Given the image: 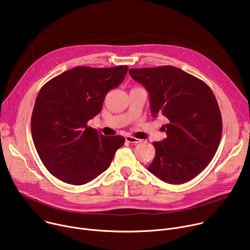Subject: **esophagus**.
<instances>
[{
	"label": "esophagus",
	"mask_w": 250,
	"mask_h": 250,
	"mask_svg": "<svg viewBox=\"0 0 250 250\" xmlns=\"http://www.w3.org/2000/svg\"><path fill=\"white\" fill-rule=\"evenodd\" d=\"M125 140H126L127 142H129V144H134V145H136V144H139V142L141 141V139L135 138V137H133V136H130V135H127V136H125Z\"/></svg>",
	"instance_id": "esophagus-1"
}]
</instances>
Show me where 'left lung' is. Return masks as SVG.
Here are the masks:
<instances>
[{"label":"left lung","instance_id":"left-lung-1","mask_svg":"<svg viewBox=\"0 0 250 250\" xmlns=\"http://www.w3.org/2000/svg\"><path fill=\"white\" fill-rule=\"evenodd\" d=\"M150 98L151 115H162L167 138L154 141L148 171L169 184H183L200 174L215 156L223 132L217 99L201 79L170 65L129 69Z\"/></svg>","mask_w":250,"mask_h":250}]
</instances>
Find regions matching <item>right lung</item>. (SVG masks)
I'll use <instances>...</instances> for the list:
<instances>
[{
    "label": "right lung",
    "mask_w": 250,
    "mask_h": 250,
    "mask_svg": "<svg viewBox=\"0 0 250 250\" xmlns=\"http://www.w3.org/2000/svg\"><path fill=\"white\" fill-rule=\"evenodd\" d=\"M127 69L79 66L41 89L31 115V135L43 165L59 180L72 185L92 181L109 168L124 146V136H104L87 124L101 112L105 95L123 82Z\"/></svg>",
    "instance_id": "add662e5"
}]
</instances>
